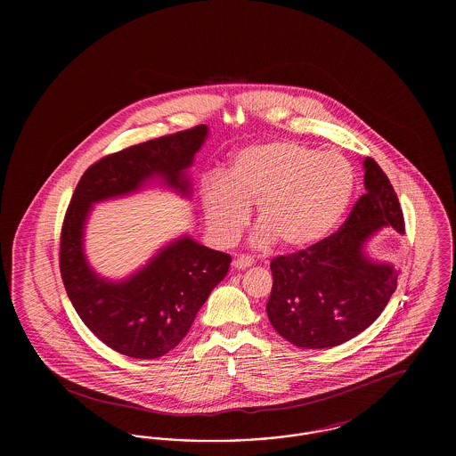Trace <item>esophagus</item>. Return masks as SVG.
Masks as SVG:
<instances>
[{
  "instance_id": "34e87169",
  "label": "esophagus",
  "mask_w": 456,
  "mask_h": 456,
  "mask_svg": "<svg viewBox=\"0 0 456 456\" xmlns=\"http://www.w3.org/2000/svg\"><path fill=\"white\" fill-rule=\"evenodd\" d=\"M255 263V260L251 258V256H248V255H238L234 261H232V265H234V268H238V270H244V268H248V266H251Z\"/></svg>"
}]
</instances>
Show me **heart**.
I'll list each match as a JSON object with an SVG mask.
<instances>
[{"label":"heart","mask_w":456,"mask_h":456,"mask_svg":"<svg viewBox=\"0 0 456 456\" xmlns=\"http://www.w3.org/2000/svg\"><path fill=\"white\" fill-rule=\"evenodd\" d=\"M354 184V169L338 153H318L294 142L251 145L236 153L227 179L205 183L207 227L229 244L248 222V207L256 205L258 244L279 239L287 249H304L337 227Z\"/></svg>","instance_id":"b5f03b06"}]
</instances>
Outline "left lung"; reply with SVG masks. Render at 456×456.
I'll return each instance as SVG.
<instances>
[{
  "mask_svg": "<svg viewBox=\"0 0 456 456\" xmlns=\"http://www.w3.org/2000/svg\"><path fill=\"white\" fill-rule=\"evenodd\" d=\"M364 169L366 193L337 232L270 263L268 320L297 347H337L354 338L383 313L396 289V268L369 258L364 248L383 229L405 234L403 212L376 160L368 157Z\"/></svg>",
  "mask_w": 456,
  "mask_h": 456,
  "instance_id": "1",
  "label": "left lung"
}]
</instances>
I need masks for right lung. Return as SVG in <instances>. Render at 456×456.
<instances>
[{"label": "right lung", "instance_id": "obj_1", "mask_svg": "<svg viewBox=\"0 0 456 456\" xmlns=\"http://www.w3.org/2000/svg\"><path fill=\"white\" fill-rule=\"evenodd\" d=\"M207 133L198 125L102 157L80 177L66 208L60 238L66 294L102 344L133 359H157L186 337L198 309L227 275L231 256L193 239H177L128 281L108 282L84 256L86 218L92 203L134 191L153 175L190 195L184 171Z\"/></svg>", "mask_w": 456, "mask_h": 456}]
</instances>
